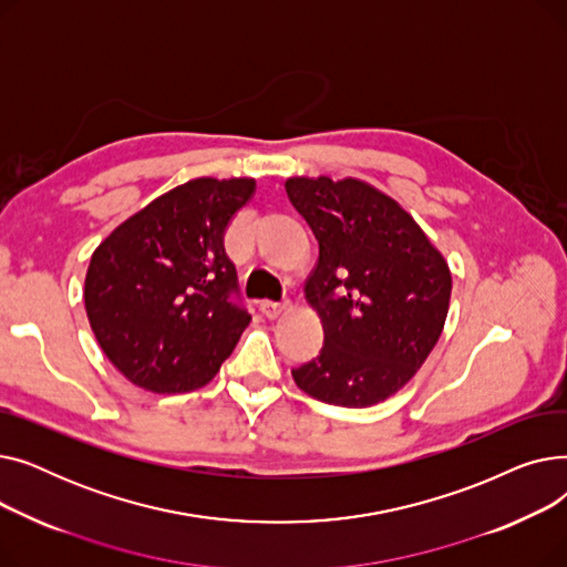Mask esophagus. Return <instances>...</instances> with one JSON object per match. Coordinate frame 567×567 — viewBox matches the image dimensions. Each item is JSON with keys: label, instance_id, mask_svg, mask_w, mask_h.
<instances>
[{"label": "esophagus", "instance_id": "obj_1", "mask_svg": "<svg viewBox=\"0 0 567 567\" xmlns=\"http://www.w3.org/2000/svg\"><path fill=\"white\" fill-rule=\"evenodd\" d=\"M282 310H285V303H278V301H261V312H264L266 317L276 319Z\"/></svg>", "mask_w": 567, "mask_h": 567}]
</instances>
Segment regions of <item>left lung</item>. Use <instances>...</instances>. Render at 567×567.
Here are the masks:
<instances>
[{"mask_svg": "<svg viewBox=\"0 0 567 567\" xmlns=\"http://www.w3.org/2000/svg\"><path fill=\"white\" fill-rule=\"evenodd\" d=\"M285 188L319 241L306 299L323 326L319 355L291 377L326 404H379L411 381L443 331L449 261L393 197L361 178L291 176Z\"/></svg>", "mask_w": 567, "mask_h": 567, "instance_id": "left-lung-1", "label": "left lung"}]
</instances>
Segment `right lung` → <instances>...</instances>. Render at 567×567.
<instances>
[{
	"label": "right lung",
	"mask_w": 567,
	"mask_h": 567,
	"mask_svg": "<svg viewBox=\"0 0 567 567\" xmlns=\"http://www.w3.org/2000/svg\"><path fill=\"white\" fill-rule=\"evenodd\" d=\"M255 178L202 176L148 202L94 250L84 278L92 331L131 383L188 393L212 381L250 323L225 231Z\"/></svg>",
	"instance_id": "right-lung-1"
}]
</instances>
